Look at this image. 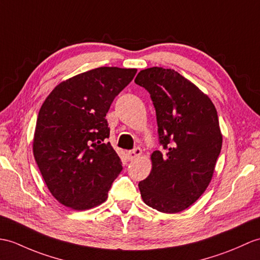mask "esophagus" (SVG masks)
I'll return each mask as SVG.
<instances>
[{
    "instance_id": "esophagus-1",
    "label": "esophagus",
    "mask_w": 260,
    "mask_h": 260,
    "mask_svg": "<svg viewBox=\"0 0 260 260\" xmlns=\"http://www.w3.org/2000/svg\"><path fill=\"white\" fill-rule=\"evenodd\" d=\"M141 155H142V149L140 147H136V148L128 150V152H127V157H128L129 160L136 159L137 157H140Z\"/></svg>"
}]
</instances>
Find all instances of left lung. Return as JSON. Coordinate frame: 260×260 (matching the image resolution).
Listing matches in <instances>:
<instances>
[{"label": "left lung", "instance_id": "1", "mask_svg": "<svg viewBox=\"0 0 260 260\" xmlns=\"http://www.w3.org/2000/svg\"><path fill=\"white\" fill-rule=\"evenodd\" d=\"M150 95L158 141L152 172L138 184L144 203L158 212L179 213L206 190L221 150L217 111L207 95L176 71L149 68L135 78Z\"/></svg>", "mask_w": 260, "mask_h": 260}]
</instances>
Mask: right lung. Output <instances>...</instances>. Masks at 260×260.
<instances>
[{
	"label": "right lung",
	"mask_w": 260,
	"mask_h": 260,
	"mask_svg": "<svg viewBox=\"0 0 260 260\" xmlns=\"http://www.w3.org/2000/svg\"><path fill=\"white\" fill-rule=\"evenodd\" d=\"M136 72L90 70L59 83L42 105L34 158L47 188L64 206L85 210L104 203L122 172L120 158L106 143L110 127L105 116Z\"/></svg>",
	"instance_id": "right-lung-1"
}]
</instances>
